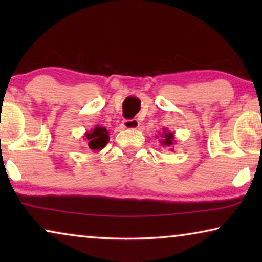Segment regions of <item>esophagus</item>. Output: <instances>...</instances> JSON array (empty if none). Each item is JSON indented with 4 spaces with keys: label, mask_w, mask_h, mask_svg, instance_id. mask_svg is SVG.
<instances>
[{
    "label": "esophagus",
    "mask_w": 262,
    "mask_h": 262,
    "mask_svg": "<svg viewBox=\"0 0 262 262\" xmlns=\"http://www.w3.org/2000/svg\"><path fill=\"white\" fill-rule=\"evenodd\" d=\"M120 126L121 128H124V130H127V131L137 130L139 127V121L137 119H127V120H124Z\"/></svg>",
    "instance_id": "34e87169"
}]
</instances>
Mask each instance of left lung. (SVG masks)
Instances as JSON below:
<instances>
[{"instance_id":"obj_1","label":"left lung","mask_w":262,"mask_h":262,"mask_svg":"<svg viewBox=\"0 0 262 262\" xmlns=\"http://www.w3.org/2000/svg\"><path fill=\"white\" fill-rule=\"evenodd\" d=\"M160 137L161 138L159 139V141L161 143V145L164 146V148H170V150H173L171 149V146H173L175 143L173 132L168 131L167 128H163V132L162 134H160Z\"/></svg>"}]
</instances>
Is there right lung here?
I'll use <instances>...</instances> for the list:
<instances>
[{
	"mask_svg": "<svg viewBox=\"0 0 262 262\" xmlns=\"http://www.w3.org/2000/svg\"><path fill=\"white\" fill-rule=\"evenodd\" d=\"M84 141L87 142L89 149L93 151H100V150L105 148L107 143L110 141L108 131L106 130V127L99 126L96 125L94 128H92L91 131L85 132L84 134Z\"/></svg>",
	"mask_w": 262,
	"mask_h": 262,
	"instance_id": "obj_1",
	"label": "right lung"
}]
</instances>
